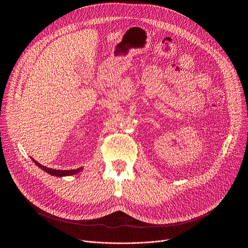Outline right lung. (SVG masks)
Listing matches in <instances>:
<instances>
[{
  "instance_id": "right-lung-1",
  "label": "right lung",
  "mask_w": 248,
  "mask_h": 248,
  "mask_svg": "<svg viewBox=\"0 0 248 248\" xmlns=\"http://www.w3.org/2000/svg\"><path fill=\"white\" fill-rule=\"evenodd\" d=\"M32 161L35 163V165L38 166L41 170H43L44 171H46L47 173L51 174V175H54V176H59V178H62V176H67V175H74L76 173H78L80 170H82L83 168H78L77 170H54V169H51V168H47L41 164H39L37 161H35L33 158H31Z\"/></svg>"
}]
</instances>
